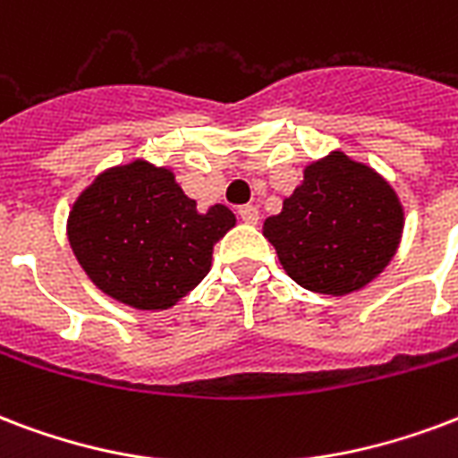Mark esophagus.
<instances>
[{"label": "esophagus", "mask_w": 458, "mask_h": 458, "mask_svg": "<svg viewBox=\"0 0 458 458\" xmlns=\"http://www.w3.org/2000/svg\"><path fill=\"white\" fill-rule=\"evenodd\" d=\"M237 216L242 218L244 223H250V225H254V223L259 221V211H257V206L247 204V206H240V211H237Z\"/></svg>", "instance_id": "34e87169"}]
</instances>
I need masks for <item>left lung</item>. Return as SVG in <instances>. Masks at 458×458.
Masks as SVG:
<instances>
[{
	"label": "left lung",
	"mask_w": 458,
	"mask_h": 458,
	"mask_svg": "<svg viewBox=\"0 0 458 458\" xmlns=\"http://www.w3.org/2000/svg\"><path fill=\"white\" fill-rule=\"evenodd\" d=\"M403 233V206L382 174L344 151L305 167V180L264 221L285 274L307 291L348 295L382 274Z\"/></svg>",
	"instance_id": "8db88e82"
}]
</instances>
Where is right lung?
<instances>
[{"label":"right lung","instance_id":"right-lung-1","mask_svg":"<svg viewBox=\"0 0 458 458\" xmlns=\"http://www.w3.org/2000/svg\"><path fill=\"white\" fill-rule=\"evenodd\" d=\"M233 225L228 206L199 214L173 170L139 158L105 170L79 194L66 235L105 295L136 310H167L204 281L214 244Z\"/></svg>","mask_w":458,"mask_h":458}]
</instances>
